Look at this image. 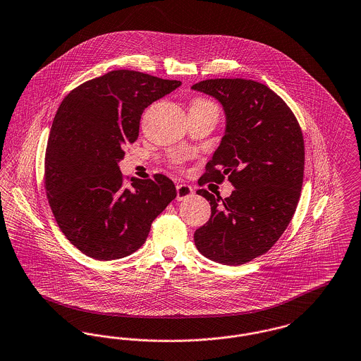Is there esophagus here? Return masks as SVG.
Here are the masks:
<instances>
[{"instance_id":"obj_1","label":"esophagus","mask_w":361,"mask_h":361,"mask_svg":"<svg viewBox=\"0 0 361 361\" xmlns=\"http://www.w3.org/2000/svg\"><path fill=\"white\" fill-rule=\"evenodd\" d=\"M176 190H177V200L188 199L193 195V190H192L191 185H188V184H177Z\"/></svg>"}]
</instances>
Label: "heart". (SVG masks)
<instances>
[{"instance_id":"heart-1","label":"heart","mask_w":361,"mask_h":361,"mask_svg":"<svg viewBox=\"0 0 361 361\" xmlns=\"http://www.w3.org/2000/svg\"><path fill=\"white\" fill-rule=\"evenodd\" d=\"M191 109H203V110H215L218 111V106L212 102L210 99H206V98H195L192 101Z\"/></svg>"}]
</instances>
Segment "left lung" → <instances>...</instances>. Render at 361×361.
<instances>
[{"instance_id": "left-lung-1", "label": "left lung", "mask_w": 361, "mask_h": 361, "mask_svg": "<svg viewBox=\"0 0 361 361\" xmlns=\"http://www.w3.org/2000/svg\"><path fill=\"white\" fill-rule=\"evenodd\" d=\"M193 90L216 98L226 130L199 185L228 178L229 197L197 190L212 216L195 234L197 251L238 266L266 254L296 212L304 176V139L296 116L267 85L247 79H209Z\"/></svg>"}]
</instances>
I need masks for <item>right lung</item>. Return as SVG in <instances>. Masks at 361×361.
<instances>
[{
  "label": "right lung",
  "mask_w": 361,
  "mask_h": 361,
  "mask_svg": "<svg viewBox=\"0 0 361 361\" xmlns=\"http://www.w3.org/2000/svg\"><path fill=\"white\" fill-rule=\"evenodd\" d=\"M181 85L118 69L73 88L61 102L44 155V190L65 237L97 260L137 251L177 192L164 174L123 176L118 161L139 136L143 110Z\"/></svg>",
  "instance_id": "obj_1"
}]
</instances>
